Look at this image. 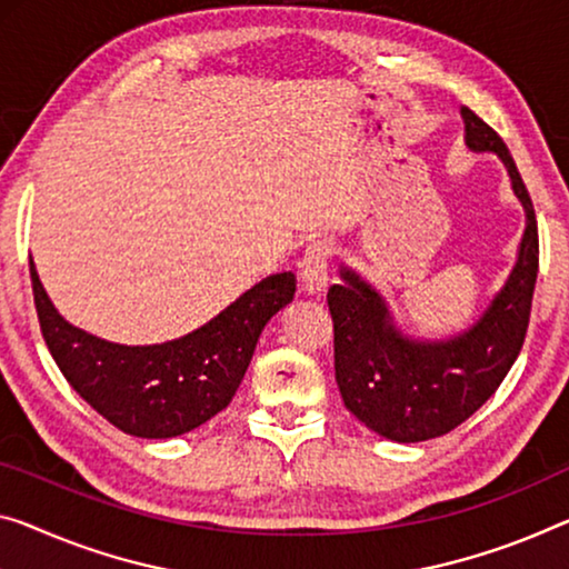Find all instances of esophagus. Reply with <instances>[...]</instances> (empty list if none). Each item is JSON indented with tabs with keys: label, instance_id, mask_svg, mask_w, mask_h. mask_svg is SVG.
<instances>
[{
	"label": "esophagus",
	"instance_id": "1",
	"mask_svg": "<svg viewBox=\"0 0 569 569\" xmlns=\"http://www.w3.org/2000/svg\"><path fill=\"white\" fill-rule=\"evenodd\" d=\"M333 254L330 241L318 239L312 241L300 259V279L305 292L320 295L328 287V259Z\"/></svg>",
	"mask_w": 569,
	"mask_h": 569
}]
</instances>
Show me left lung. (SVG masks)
<instances>
[{
	"label": "left lung",
	"mask_w": 569,
	"mask_h": 569,
	"mask_svg": "<svg viewBox=\"0 0 569 569\" xmlns=\"http://www.w3.org/2000/svg\"><path fill=\"white\" fill-rule=\"evenodd\" d=\"M460 113L468 150L498 154L527 213L517 264L491 305L462 333L430 340L401 333L381 292L353 269L340 267V284L328 290L343 405L395 442L448 435L478 412L511 371L529 328L539 272L535 206L503 139L468 107Z\"/></svg>",
	"instance_id": "8db88e82"
}]
</instances>
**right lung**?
<instances>
[{"label": "right lung", "mask_w": 569, "mask_h": 569, "mask_svg": "<svg viewBox=\"0 0 569 569\" xmlns=\"http://www.w3.org/2000/svg\"><path fill=\"white\" fill-rule=\"evenodd\" d=\"M34 310L68 383L121 432L168 440L229 407L272 315L292 302L297 279L279 272L196 328L154 346H121L86 333L56 310L30 261Z\"/></svg>", "instance_id": "1"}]
</instances>
